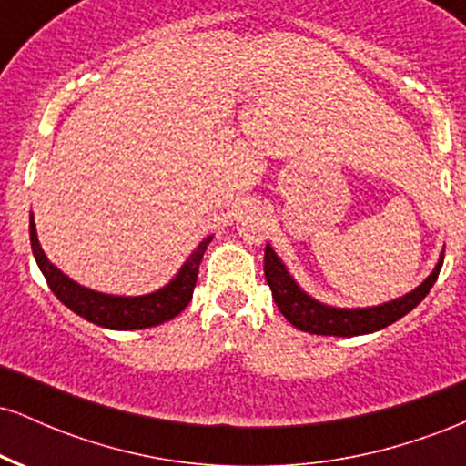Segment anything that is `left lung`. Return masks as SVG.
Here are the masks:
<instances>
[{"instance_id":"8db88e82","label":"left lung","mask_w":466,"mask_h":466,"mask_svg":"<svg viewBox=\"0 0 466 466\" xmlns=\"http://www.w3.org/2000/svg\"><path fill=\"white\" fill-rule=\"evenodd\" d=\"M442 256L445 254H441V260H438L434 271H431V274L422 280V285L416 287L414 291L405 293L403 298H397V300L392 302L368 309H337L313 300V298L307 296V293L296 285V280L289 276L287 267L282 265V260L278 258L276 251L271 249L269 245L265 248V278L280 313L285 315L296 329L313 335L355 337L386 329V326L397 322L403 315H408L411 309L419 307V304L425 300L427 293H430V289L434 287L438 274H441Z\"/></svg>"}]
</instances>
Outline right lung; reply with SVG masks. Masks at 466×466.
Returning <instances> with one entry per match:
<instances>
[{
  "mask_svg": "<svg viewBox=\"0 0 466 466\" xmlns=\"http://www.w3.org/2000/svg\"><path fill=\"white\" fill-rule=\"evenodd\" d=\"M212 237L203 238L197 249L192 251L186 260L179 274L168 282V285L157 289V291L147 293V296H109V293L92 291L87 287H80L78 282L58 271L55 265L47 260V256L41 249L39 238H36L35 218L30 215V245L35 254L36 265L44 271L47 285L52 293L61 300L69 311H74L87 322L105 326L114 330H136V329H151V326L164 324L173 319L188 307L192 300V291L197 285V274H199V263L206 254L208 243Z\"/></svg>",
  "mask_w": 466,
  "mask_h": 466,
  "instance_id": "right-lung-1",
  "label": "right lung"
}]
</instances>
